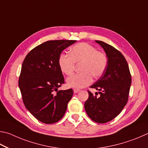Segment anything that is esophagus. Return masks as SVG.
I'll list each match as a JSON object with an SVG mask.
<instances>
[{
  "label": "esophagus",
  "mask_w": 148,
  "mask_h": 148,
  "mask_svg": "<svg viewBox=\"0 0 148 148\" xmlns=\"http://www.w3.org/2000/svg\"><path fill=\"white\" fill-rule=\"evenodd\" d=\"M79 91H80V90H79V89H74L73 90V92L75 94H77V93H78Z\"/></svg>",
  "instance_id": "34e87169"
}]
</instances>
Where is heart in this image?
<instances>
[{
  "label": "heart",
  "instance_id": "1",
  "mask_svg": "<svg viewBox=\"0 0 148 148\" xmlns=\"http://www.w3.org/2000/svg\"><path fill=\"white\" fill-rule=\"evenodd\" d=\"M75 64H82L80 71L82 73L73 75L67 79V86L82 88L92 83V76L99 78L104 73L108 64L107 56L96 48L86 43H80L70 50V54L61 53L58 58V65L61 71L67 75L73 73Z\"/></svg>",
  "mask_w": 148,
  "mask_h": 148
}]
</instances>
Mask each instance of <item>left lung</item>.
<instances>
[{
    "mask_svg": "<svg viewBox=\"0 0 148 148\" xmlns=\"http://www.w3.org/2000/svg\"><path fill=\"white\" fill-rule=\"evenodd\" d=\"M107 54L108 64L104 73L90 88L99 91L94 95L88 92L84 103L88 116L99 123H105L115 118L125 107L128 101L131 75L125 57L114 47L96 40Z\"/></svg>",
    "mask_w": 148,
    "mask_h": 148,
    "instance_id": "8db88e82",
    "label": "left lung"
}]
</instances>
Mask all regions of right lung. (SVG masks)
<instances>
[{"instance_id": "1", "label": "right lung", "mask_w": 148, "mask_h": 148, "mask_svg": "<svg viewBox=\"0 0 148 148\" xmlns=\"http://www.w3.org/2000/svg\"><path fill=\"white\" fill-rule=\"evenodd\" d=\"M76 41H45L31 50L23 62L19 79L23 101L42 123L51 124L61 120L73 96L71 88L58 91L64 83L58 58L65 49Z\"/></svg>"}]
</instances>
